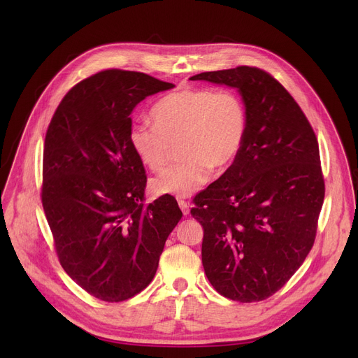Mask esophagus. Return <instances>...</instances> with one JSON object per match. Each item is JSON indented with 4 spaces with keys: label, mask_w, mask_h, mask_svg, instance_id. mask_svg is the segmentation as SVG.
<instances>
[{
    "label": "esophagus",
    "mask_w": 358,
    "mask_h": 358,
    "mask_svg": "<svg viewBox=\"0 0 358 358\" xmlns=\"http://www.w3.org/2000/svg\"><path fill=\"white\" fill-rule=\"evenodd\" d=\"M178 206H180V208H181V211H182L184 215H188V214H189V206L187 203V201L178 199Z\"/></svg>",
    "instance_id": "1"
}]
</instances>
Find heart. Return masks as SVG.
<instances>
[{"mask_svg":"<svg viewBox=\"0 0 358 358\" xmlns=\"http://www.w3.org/2000/svg\"><path fill=\"white\" fill-rule=\"evenodd\" d=\"M155 123L136 122L129 144L138 162L160 170L178 144L180 163L151 180L156 195L189 196L211 178L213 169L225 170L238 157L246 134V110L231 90L184 87L162 97L151 109Z\"/></svg>","mask_w":358,"mask_h":358,"instance_id":"1","label":"heart"}]
</instances>
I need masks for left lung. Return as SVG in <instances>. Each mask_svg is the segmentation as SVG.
<instances>
[{"label": "left lung", "mask_w": 358, "mask_h": 358, "mask_svg": "<svg viewBox=\"0 0 358 358\" xmlns=\"http://www.w3.org/2000/svg\"><path fill=\"white\" fill-rule=\"evenodd\" d=\"M238 90L246 134L232 166L195 196L202 266L214 289L242 301L278 292L308 257L324 199L319 144L289 92L250 66L189 78Z\"/></svg>", "instance_id": "left-lung-1"}]
</instances>
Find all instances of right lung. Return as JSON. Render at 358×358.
<instances>
[{"mask_svg": "<svg viewBox=\"0 0 358 358\" xmlns=\"http://www.w3.org/2000/svg\"><path fill=\"white\" fill-rule=\"evenodd\" d=\"M174 85L109 69L62 99L46 131L42 206L65 272L87 293L123 301L155 278L182 213L171 195L144 206L145 171L129 144L134 108Z\"/></svg>", "mask_w": 358, "mask_h": 358, "instance_id": "right-lung-1", "label": "right lung"}]
</instances>
